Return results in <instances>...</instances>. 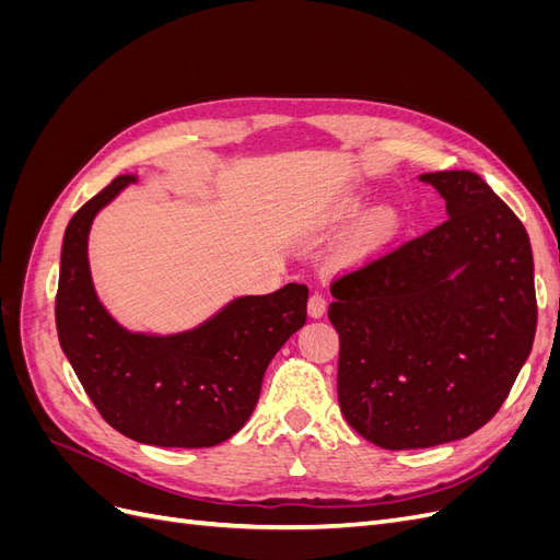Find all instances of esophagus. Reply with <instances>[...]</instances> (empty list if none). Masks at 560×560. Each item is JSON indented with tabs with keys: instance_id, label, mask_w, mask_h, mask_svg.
<instances>
[{
	"instance_id": "1",
	"label": "esophagus",
	"mask_w": 560,
	"mask_h": 560,
	"mask_svg": "<svg viewBox=\"0 0 560 560\" xmlns=\"http://www.w3.org/2000/svg\"><path fill=\"white\" fill-rule=\"evenodd\" d=\"M327 313V296L322 292H313L308 299V315L311 317H322Z\"/></svg>"
}]
</instances>
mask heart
Instances as JSON below:
<instances>
[{"label": "heart", "instance_id": "heart-1", "mask_svg": "<svg viewBox=\"0 0 560 560\" xmlns=\"http://www.w3.org/2000/svg\"><path fill=\"white\" fill-rule=\"evenodd\" d=\"M397 229H399L397 212L389 208H378L362 224L358 235H354V241L348 252V259H362V257H366V254L381 249L383 245H387L395 238Z\"/></svg>", "mask_w": 560, "mask_h": 560}]
</instances>
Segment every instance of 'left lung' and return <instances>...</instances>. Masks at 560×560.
<instances>
[{
  "label": "left lung",
  "mask_w": 560,
  "mask_h": 560,
  "mask_svg": "<svg viewBox=\"0 0 560 560\" xmlns=\"http://www.w3.org/2000/svg\"><path fill=\"white\" fill-rule=\"evenodd\" d=\"M420 179L444 196L446 222L331 282L338 404L354 432L387 451L448 444L483 428L537 329L521 219L469 171Z\"/></svg>",
  "instance_id": "left-lung-1"
}]
</instances>
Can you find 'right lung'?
I'll list each match as a JSON object with an SVG mask.
<instances>
[{"label":"right lung","mask_w":560,"mask_h":560,"mask_svg":"<svg viewBox=\"0 0 560 560\" xmlns=\"http://www.w3.org/2000/svg\"><path fill=\"white\" fill-rule=\"evenodd\" d=\"M135 182L116 177L70 219L62 241L56 327L79 383L109 425L140 444L210 448L238 432L259 401L266 366L306 325L308 287L243 296L194 331L121 329L97 301L89 270L93 217Z\"/></svg>","instance_id":"add662e5"}]
</instances>
